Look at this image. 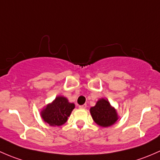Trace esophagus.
<instances>
[{"label":"esophagus","mask_w":160,"mask_h":160,"mask_svg":"<svg viewBox=\"0 0 160 160\" xmlns=\"http://www.w3.org/2000/svg\"><path fill=\"white\" fill-rule=\"evenodd\" d=\"M79 108H82V109H85V108H86V107H87V105H85V104H84V105H79Z\"/></svg>","instance_id":"1"}]
</instances>
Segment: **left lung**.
Returning a JSON list of instances; mask_svg holds the SVG:
<instances>
[{"instance_id": "8db88e82", "label": "left lung", "mask_w": 160, "mask_h": 160, "mask_svg": "<svg viewBox=\"0 0 160 160\" xmlns=\"http://www.w3.org/2000/svg\"><path fill=\"white\" fill-rule=\"evenodd\" d=\"M90 112L94 121L102 127L112 126L118 119L115 108L104 98L98 100L96 105L90 108Z\"/></svg>"}]
</instances>
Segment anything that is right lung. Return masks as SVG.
Instances as JSON below:
<instances>
[{"label":"right lung","instance_id":"obj_1","mask_svg":"<svg viewBox=\"0 0 160 160\" xmlns=\"http://www.w3.org/2000/svg\"><path fill=\"white\" fill-rule=\"evenodd\" d=\"M74 108L75 105L69 103L66 98L58 96L42 112V118L50 126H62L66 122Z\"/></svg>","mask_w":160,"mask_h":160}]
</instances>
